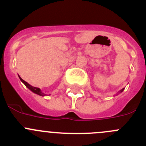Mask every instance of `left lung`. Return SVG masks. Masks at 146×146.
<instances>
[{"label":"left lung","mask_w":146,"mask_h":146,"mask_svg":"<svg viewBox=\"0 0 146 146\" xmlns=\"http://www.w3.org/2000/svg\"><path fill=\"white\" fill-rule=\"evenodd\" d=\"M123 90H124V88H123V89L119 91V92H120V93H121V92H123Z\"/></svg>","instance_id":"left-lung-1"}]
</instances>
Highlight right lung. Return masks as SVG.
<instances>
[{
  "instance_id": "1",
  "label": "right lung",
  "mask_w": 146,
  "mask_h": 146,
  "mask_svg": "<svg viewBox=\"0 0 146 146\" xmlns=\"http://www.w3.org/2000/svg\"><path fill=\"white\" fill-rule=\"evenodd\" d=\"M19 76V78H20V80H21V82H23V83H24L25 85V86L27 87L28 89L32 91V92H34V93L36 94V95H40V96H43V97H44V96H46V95H47L46 94L43 93V92H42V90H41L40 88H36V87L32 86V85H29V83H27V82L25 81L24 80H23V79H22L21 78H20V76ZM49 95H50V94H49Z\"/></svg>"
}]
</instances>
